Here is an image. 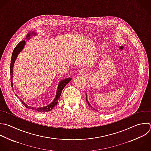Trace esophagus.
Returning <instances> with one entry per match:
<instances>
[{"instance_id":"34e87169","label":"esophagus","mask_w":151,"mask_h":151,"mask_svg":"<svg viewBox=\"0 0 151 151\" xmlns=\"http://www.w3.org/2000/svg\"><path fill=\"white\" fill-rule=\"evenodd\" d=\"M86 70H84V69H81V71H80V73L82 74H85V73H86Z\"/></svg>"}]
</instances>
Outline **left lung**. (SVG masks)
<instances>
[{"label": "left lung", "mask_w": 151, "mask_h": 151, "mask_svg": "<svg viewBox=\"0 0 151 151\" xmlns=\"http://www.w3.org/2000/svg\"><path fill=\"white\" fill-rule=\"evenodd\" d=\"M86 101H87V104H88V105L89 106H90V107H91L92 109H94V110H95V109H94V108H93V107H92V106H91L90 104V103H89L88 101L87 100V94H86ZM97 111H98V110H97Z\"/></svg>", "instance_id": "left-lung-1"}]
</instances>
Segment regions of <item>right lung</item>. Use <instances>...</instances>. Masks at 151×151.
<instances>
[{
  "mask_svg": "<svg viewBox=\"0 0 151 151\" xmlns=\"http://www.w3.org/2000/svg\"><path fill=\"white\" fill-rule=\"evenodd\" d=\"M37 35V32H35V31L33 32H29L25 40H29L31 38V37L33 36H35ZM26 44V41L25 40H24L22 41H21L15 48V49L14 50V51L12 52V58H11V66H10V73H11V85L12 87H13V77H14V63L16 61V59L17 58V57L18 55V54L22 51V50L24 49L25 45ZM71 80V78L68 77V78H66L64 80H62L61 81H60V82L58 84V88H57V93H56V96L54 99V100L48 105L44 106V107H34L32 106H28L27 104H26L22 99H21L18 96L16 95L17 96H18L19 97V99L21 100V102L22 103V104L28 109H31L32 110H35V111H37L38 112H47V111H50L51 110H52L54 109V107H55V106H56L58 102L59 99L61 96L62 91L63 90V88L65 87V86L67 85V84H68Z\"/></svg>",
  "mask_w": 151,
  "mask_h": 151,
  "instance_id": "obj_1",
  "label": "right lung"
}]
</instances>
